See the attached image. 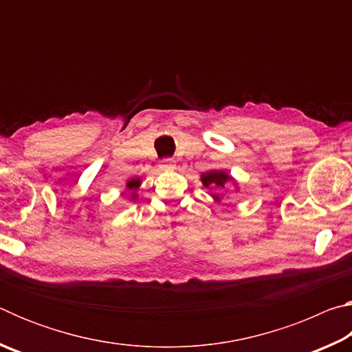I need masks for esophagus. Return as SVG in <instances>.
<instances>
[{"instance_id": "obj_1", "label": "esophagus", "mask_w": 352, "mask_h": 352, "mask_svg": "<svg viewBox=\"0 0 352 352\" xmlns=\"http://www.w3.org/2000/svg\"><path fill=\"white\" fill-rule=\"evenodd\" d=\"M175 162L172 158H164L162 162V169H174Z\"/></svg>"}]
</instances>
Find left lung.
<instances>
[{
	"label": "left lung",
	"instance_id": "obj_1",
	"mask_svg": "<svg viewBox=\"0 0 352 352\" xmlns=\"http://www.w3.org/2000/svg\"><path fill=\"white\" fill-rule=\"evenodd\" d=\"M231 180L228 174H225L223 170H211L206 172V174L201 175V183H204L205 188H225V184ZM214 199L219 200L217 195H214Z\"/></svg>",
	"mask_w": 352,
	"mask_h": 352
}]
</instances>
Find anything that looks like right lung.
Returning a JSON list of instances; mask_svg holds the SVG:
<instances>
[{
    "label": "right lung",
    "mask_w": 352,
    "mask_h": 352,
    "mask_svg": "<svg viewBox=\"0 0 352 352\" xmlns=\"http://www.w3.org/2000/svg\"><path fill=\"white\" fill-rule=\"evenodd\" d=\"M141 184V182L140 180H130L129 183H127V188L129 189H136ZM133 197H135V194H133Z\"/></svg>",
    "instance_id": "obj_1"
}]
</instances>
